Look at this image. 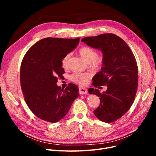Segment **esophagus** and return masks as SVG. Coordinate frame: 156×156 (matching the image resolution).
Returning <instances> with one entry per match:
<instances>
[{"label":"esophagus","mask_w":156,"mask_h":156,"mask_svg":"<svg viewBox=\"0 0 156 156\" xmlns=\"http://www.w3.org/2000/svg\"><path fill=\"white\" fill-rule=\"evenodd\" d=\"M79 92L81 95H84V94H87L88 93V91H87V88H85L83 87H79Z\"/></svg>","instance_id":"esophagus-1"}]
</instances>
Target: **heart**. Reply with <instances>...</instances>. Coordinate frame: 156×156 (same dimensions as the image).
Listing matches in <instances>:
<instances>
[{"mask_svg": "<svg viewBox=\"0 0 156 156\" xmlns=\"http://www.w3.org/2000/svg\"><path fill=\"white\" fill-rule=\"evenodd\" d=\"M80 56L90 65V66L94 69L101 68L103 64V58L98 56L97 52L95 49L89 47H83L80 48L78 51ZM70 56L69 54H66L61 60L62 68H66L68 65V61ZM90 78V75L87 73L75 72L71 76V80L80 85H86L89 79Z\"/></svg>", "mask_w": 156, "mask_h": 156, "instance_id": "obj_1", "label": "heart"}]
</instances>
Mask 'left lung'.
I'll list each match as a JSON object with an SVG mask.
<instances>
[{"label": "left lung", "mask_w": 156, "mask_h": 156, "mask_svg": "<svg viewBox=\"0 0 156 156\" xmlns=\"http://www.w3.org/2000/svg\"><path fill=\"white\" fill-rule=\"evenodd\" d=\"M81 42L101 51L103 55L101 70L94 76L92 85H107L108 89L102 93L88 89L90 94L101 100L94 113L103 122L115 121L129 109L135 99L138 79L135 56L125 41L112 34L85 37Z\"/></svg>", "instance_id": "8db88e82"}]
</instances>
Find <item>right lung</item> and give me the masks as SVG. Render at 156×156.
I'll list each match as a JSON object with an SVG mask.
<instances>
[{
	"mask_svg": "<svg viewBox=\"0 0 156 156\" xmlns=\"http://www.w3.org/2000/svg\"><path fill=\"white\" fill-rule=\"evenodd\" d=\"M76 39L45 38L33 45L21 62L20 83L26 103L36 116L56 122L62 119L79 96L77 85L64 90L56 84L64 73L62 57L78 45Z\"/></svg>",
	"mask_w": 156,
	"mask_h": 156,
	"instance_id": "add662e5",
	"label": "right lung"
}]
</instances>
